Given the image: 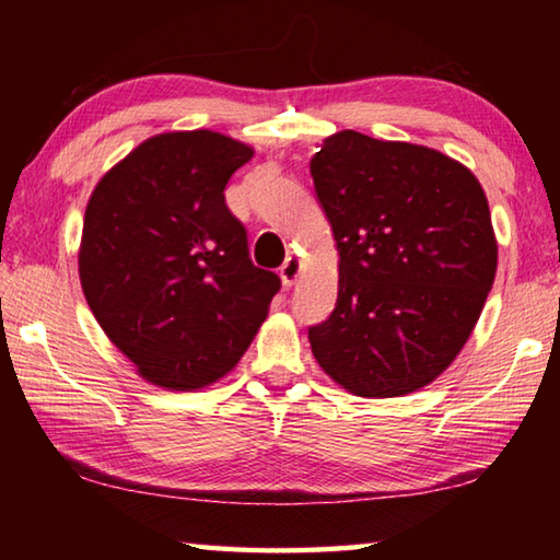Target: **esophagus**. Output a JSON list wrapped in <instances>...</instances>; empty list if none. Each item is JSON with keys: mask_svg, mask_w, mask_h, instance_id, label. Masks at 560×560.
Listing matches in <instances>:
<instances>
[{"mask_svg": "<svg viewBox=\"0 0 560 560\" xmlns=\"http://www.w3.org/2000/svg\"><path fill=\"white\" fill-rule=\"evenodd\" d=\"M301 271H303L301 259H299V257H287V261H283L281 269H279V277H281V281H283V287L291 289L293 283L299 281Z\"/></svg>", "mask_w": 560, "mask_h": 560, "instance_id": "34e87169", "label": "esophagus"}]
</instances>
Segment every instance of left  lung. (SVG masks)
Segmentation results:
<instances>
[{
	"instance_id": "1",
	"label": "left lung",
	"mask_w": 560,
	"mask_h": 560,
	"mask_svg": "<svg viewBox=\"0 0 560 560\" xmlns=\"http://www.w3.org/2000/svg\"><path fill=\"white\" fill-rule=\"evenodd\" d=\"M338 246V301L308 328L330 381L358 397H400L447 371L497 277L485 189L467 165L428 145L358 130L311 158Z\"/></svg>"
}]
</instances>
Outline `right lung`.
Wrapping results in <instances>:
<instances>
[{"instance_id": "1", "label": "right lung", "mask_w": 560, "mask_h": 560, "mask_svg": "<svg viewBox=\"0 0 560 560\" xmlns=\"http://www.w3.org/2000/svg\"><path fill=\"white\" fill-rule=\"evenodd\" d=\"M254 148L160 132L93 187L79 277L93 316L145 383L200 390L240 363L281 281L254 267L224 187Z\"/></svg>"}]
</instances>
